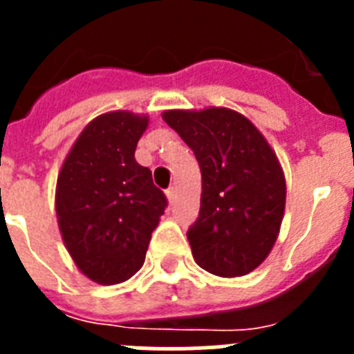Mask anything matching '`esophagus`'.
Listing matches in <instances>:
<instances>
[{"label":"esophagus","mask_w":354,"mask_h":354,"mask_svg":"<svg viewBox=\"0 0 354 354\" xmlns=\"http://www.w3.org/2000/svg\"><path fill=\"white\" fill-rule=\"evenodd\" d=\"M167 198H168V202H170V204H174L175 198H177V189H175V187H168Z\"/></svg>","instance_id":"obj_1"}]
</instances>
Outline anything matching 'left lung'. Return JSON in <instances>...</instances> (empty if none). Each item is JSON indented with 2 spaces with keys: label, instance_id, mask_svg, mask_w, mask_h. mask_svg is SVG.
Segmentation results:
<instances>
[{
  "label": "left lung",
  "instance_id": "1",
  "mask_svg": "<svg viewBox=\"0 0 354 354\" xmlns=\"http://www.w3.org/2000/svg\"><path fill=\"white\" fill-rule=\"evenodd\" d=\"M162 120L202 171L200 212L187 230L193 259L216 277L252 273L277 243L286 211V175L274 150L234 109H168Z\"/></svg>",
  "mask_w": 354,
  "mask_h": 354
}]
</instances>
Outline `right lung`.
Here are the masks:
<instances>
[{"instance_id":"right-lung-1","label":"right lung","mask_w":354,"mask_h":354,"mask_svg":"<svg viewBox=\"0 0 354 354\" xmlns=\"http://www.w3.org/2000/svg\"><path fill=\"white\" fill-rule=\"evenodd\" d=\"M147 115L93 118L68 150L56 180L62 239L77 270L101 286L126 282L145 262L167 196L134 159Z\"/></svg>"}]
</instances>
